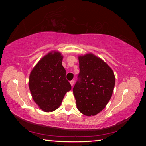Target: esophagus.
<instances>
[{"mask_svg": "<svg viewBox=\"0 0 146 146\" xmlns=\"http://www.w3.org/2000/svg\"><path fill=\"white\" fill-rule=\"evenodd\" d=\"M74 83H75V80H72L70 81V84H71V86H73Z\"/></svg>", "mask_w": 146, "mask_h": 146, "instance_id": "1", "label": "esophagus"}]
</instances>
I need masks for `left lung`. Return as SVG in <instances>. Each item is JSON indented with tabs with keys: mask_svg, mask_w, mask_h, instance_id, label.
I'll use <instances>...</instances> for the list:
<instances>
[{
	"mask_svg": "<svg viewBox=\"0 0 146 146\" xmlns=\"http://www.w3.org/2000/svg\"><path fill=\"white\" fill-rule=\"evenodd\" d=\"M80 72L73 91L78 110L83 115L94 116L107 105L115 84L113 70L93 54L79 56Z\"/></svg>",
	"mask_w": 146,
	"mask_h": 146,
	"instance_id": "obj_1",
	"label": "left lung"
}]
</instances>
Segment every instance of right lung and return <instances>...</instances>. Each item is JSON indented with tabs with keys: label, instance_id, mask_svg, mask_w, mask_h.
Returning a JSON list of instances; mask_svg holds the SVG:
<instances>
[{
	"label": "right lung",
	"instance_id": "obj_1",
	"mask_svg": "<svg viewBox=\"0 0 146 146\" xmlns=\"http://www.w3.org/2000/svg\"><path fill=\"white\" fill-rule=\"evenodd\" d=\"M62 58L58 52L48 54L35 66L29 75V87L32 97L45 112L56 110L66 92L71 89L62 64Z\"/></svg>",
	"mask_w": 146,
	"mask_h": 146
}]
</instances>
